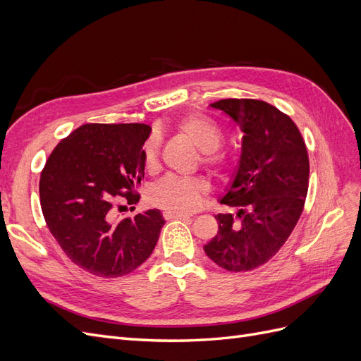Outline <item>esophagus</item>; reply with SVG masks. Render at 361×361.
I'll list each match as a JSON object with an SVG mask.
<instances>
[{
	"label": "esophagus",
	"instance_id": "esophagus-1",
	"mask_svg": "<svg viewBox=\"0 0 361 361\" xmlns=\"http://www.w3.org/2000/svg\"><path fill=\"white\" fill-rule=\"evenodd\" d=\"M162 216L166 218V220H185V218H188V215L178 214V212H171V211L162 212Z\"/></svg>",
	"mask_w": 361,
	"mask_h": 361
}]
</instances>
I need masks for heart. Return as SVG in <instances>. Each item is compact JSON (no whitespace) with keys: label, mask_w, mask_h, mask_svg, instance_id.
<instances>
[{"label":"heart","mask_w":361,"mask_h":361,"mask_svg":"<svg viewBox=\"0 0 361 361\" xmlns=\"http://www.w3.org/2000/svg\"><path fill=\"white\" fill-rule=\"evenodd\" d=\"M174 129L202 152L200 162L212 176L223 179L233 170L235 159L226 150H218L224 140L223 129L214 120L202 114H188L174 123ZM159 140L150 137L143 147V162L152 171L158 166ZM206 188L202 180L194 178L166 176L149 191V200L161 209L187 214L199 207L204 199Z\"/></svg>","instance_id":"obj_1"}]
</instances>
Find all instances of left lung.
<instances>
[{
    "label": "left lung",
    "instance_id": "8db88e82",
    "mask_svg": "<svg viewBox=\"0 0 361 361\" xmlns=\"http://www.w3.org/2000/svg\"><path fill=\"white\" fill-rule=\"evenodd\" d=\"M244 133L239 169L223 204L238 214H218V233L204 253L231 272L259 268L277 255L297 226L309 190V154L293 120L260 99L211 104Z\"/></svg>",
    "mask_w": 361,
    "mask_h": 361
}]
</instances>
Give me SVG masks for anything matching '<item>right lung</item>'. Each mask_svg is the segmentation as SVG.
<instances>
[{
	"label": "right lung",
	"mask_w": 361,
	"mask_h": 361,
	"mask_svg": "<svg viewBox=\"0 0 361 361\" xmlns=\"http://www.w3.org/2000/svg\"><path fill=\"white\" fill-rule=\"evenodd\" d=\"M149 134L145 123H85L60 141L42 170L49 232L75 265L96 277L130 274L152 255L166 223L158 209L117 214L123 202L140 200Z\"/></svg>",
	"instance_id": "right-lung-1"
}]
</instances>
